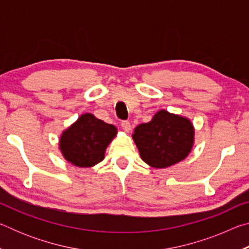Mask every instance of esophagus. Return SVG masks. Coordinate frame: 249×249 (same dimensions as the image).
Returning a JSON list of instances; mask_svg holds the SVG:
<instances>
[{"label": "esophagus", "instance_id": "obj_1", "mask_svg": "<svg viewBox=\"0 0 249 249\" xmlns=\"http://www.w3.org/2000/svg\"><path fill=\"white\" fill-rule=\"evenodd\" d=\"M121 126H122V128H123L126 133H128L129 130L132 129V125H130V123H129L128 121H123V122H122Z\"/></svg>", "mask_w": 249, "mask_h": 249}]
</instances>
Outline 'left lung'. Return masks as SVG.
Here are the masks:
<instances>
[{
    "label": "left lung",
    "mask_w": 249,
    "mask_h": 249,
    "mask_svg": "<svg viewBox=\"0 0 249 249\" xmlns=\"http://www.w3.org/2000/svg\"><path fill=\"white\" fill-rule=\"evenodd\" d=\"M133 140L147 165L161 169L176 165L190 154L195 128L187 117L160 109L150 122L135 128Z\"/></svg>",
    "instance_id": "8db88e82"
}]
</instances>
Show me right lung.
<instances>
[{"mask_svg":"<svg viewBox=\"0 0 249 249\" xmlns=\"http://www.w3.org/2000/svg\"><path fill=\"white\" fill-rule=\"evenodd\" d=\"M114 125L86 113L60 136L59 148L66 160L77 167L89 168L104 159L105 149L116 136Z\"/></svg>","mask_w":249,"mask_h":249,"instance_id":"1","label":"right lung"}]
</instances>
